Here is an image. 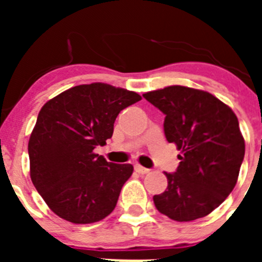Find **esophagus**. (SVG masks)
<instances>
[{
    "instance_id": "34e87169",
    "label": "esophagus",
    "mask_w": 262,
    "mask_h": 262,
    "mask_svg": "<svg viewBox=\"0 0 262 262\" xmlns=\"http://www.w3.org/2000/svg\"><path fill=\"white\" fill-rule=\"evenodd\" d=\"M135 170L139 173V174H147V173H149V169L144 168V166L139 165V164H136L135 165Z\"/></svg>"
}]
</instances>
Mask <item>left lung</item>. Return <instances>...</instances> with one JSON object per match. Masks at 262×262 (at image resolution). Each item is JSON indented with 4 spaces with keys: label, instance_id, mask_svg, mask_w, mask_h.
Segmentation results:
<instances>
[{
    "label": "left lung",
    "instance_id": "left-lung-1",
    "mask_svg": "<svg viewBox=\"0 0 262 262\" xmlns=\"http://www.w3.org/2000/svg\"><path fill=\"white\" fill-rule=\"evenodd\" d=\"M143 97L163 111L166 140L181 151L177 170L165 172L166 190L154 196L156 209L177 222L209 215L233 190L244 160L237 117L212 94L180 85Z\"/></svg>",
    "mask_w": 262,
    "mask_h": 262
}]
</instances>
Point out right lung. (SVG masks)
I'll return each instance as SVG.
<instances>
[{
	"label": "right lung",
	"mask_w": 262,
	"mask_h": 262,
	"mask_svg": "<svg viewBox=\"0 0 262 262\" xmlns=\"http://www.w3.org/2000/svg\"><path fill=\"white\" fill-rule=\"evenodd\" d=\"M140 99L135 92L94 82L62 92L39 111L29 140L30 176L57 216L89 224L115 209L134 166L107 163L94 148L113 136L120 111Z\"/></svg>",
	"instance_id": "add662e5"
}]
</instances>
